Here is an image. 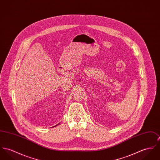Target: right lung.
<instances>
[{
	"label": "right lung",
	"instance_id": "add662e5",
	"mask_svg": "<svg viewBox=\"0 0 160 160\" xmlns=\"http://www.w3.org/2000/svg\"><path fill=\"white\" fill-rule=\"evenodd\" d=\"M56 126H57V125H56ZM54 127H55V126H54Z\"/></svg>",
	"mask_w": 160,
	"mask_h": 160
}]
</instances>
